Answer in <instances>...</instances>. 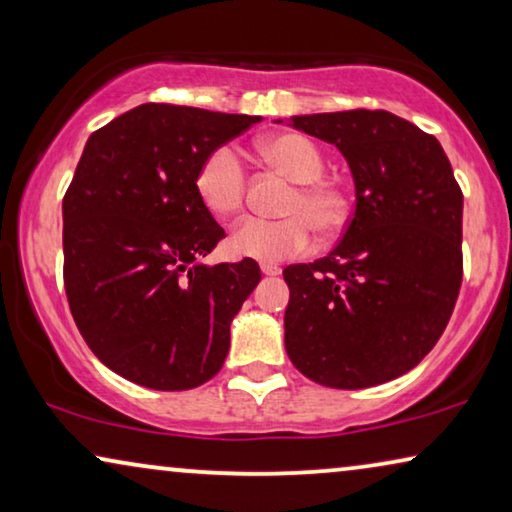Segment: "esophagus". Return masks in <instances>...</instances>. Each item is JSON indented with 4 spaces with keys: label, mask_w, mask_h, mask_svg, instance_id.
Listing matches in <instances>:
<instances>
[{
    "label": "esophagus",
    "mask_w": 512,
    "mask_h": 512,
    "mask_svg": "<svg viewBox=\"0 0 512 512\" xmlns=\"http://www.w3.org/2000/svg\"><path fill=\"white\" fill-rule=\"evenodd\" d=\"M261 272H263V275H268V277H275V275H279V272H282V268H279V265H275V263H261Z\"/></svg>",
    "instance_id": "1"
}]
</instances>
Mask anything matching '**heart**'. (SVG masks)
<instances>
[{"label":"heart","mask_w":512,"mask_h":512,"mask_svg":"<svg viewBox=\"0 0 512 512\" xmlns=\"http://www.w3.org/2000/svg\"><path fill=\"white\" fill-rule=\"evenodd\" d=\"M258 153L284 172L296 188L289 193L284 219H244L228 237L233 256L279 263L312 249L317 228L335 230L345 221L347 198L333 181L321 179L324 153L300 132H279L258 142ZM195 188L216 219H233L242 212L247 195V170L233 146H219L200 165Z\"/></svg>","instance_id":"heart-1"}]
</instances>
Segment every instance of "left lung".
<instances>
[{"mask_svg": "<svg viewBox=\"0 0 512 512\" xmlns=\"http://www.w3.org/2000/svg\"><path fill=\"white\" fill-rule=\"evenodd\" d=\"M335 144L356 205L331 254L284 268L286 354L312 382L366 389L431 352L457 303L464 195L443 146L382 109L291 116Z\"/></svg>", "mask_w": 512, "mask_h": 512, "instance_id": "1", "label": "left lung"}]
</instances>
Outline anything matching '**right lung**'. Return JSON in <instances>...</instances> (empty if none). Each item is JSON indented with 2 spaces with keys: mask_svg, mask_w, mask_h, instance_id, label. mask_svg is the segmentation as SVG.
Listing matches in <instances>:
<instances>
[{
  "mask_svg": "<svg viewBox=\"0 0 512 512\" xmlns=\"http://www.w3.org/2000/svg\"><path fill=\"white\" fill-rule=\"evenodd\" d=\"M258 121L149 102L88 137L62 200L65 291L83 340L125 380L184 391L226 361L230 321L261 270L251 258L200 263L226 233L195 179Z\"/></svg>",
  "mask_w": 512,
  "mask_h": 512,
  "instance_id": "right-lung-1",
  "label": "right lung"
}]
</instances>
